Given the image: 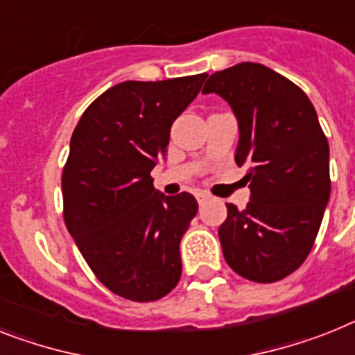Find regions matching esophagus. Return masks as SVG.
I'll return each mask as SVG.
<instances>
[{
	"mask_svg": "<svg viewBox=\"0 0 355 355\" xmlns=\"http://www.w3.org/2000/svg\"><path fill=\"white\" fill-rule=\"evenodd\" d=\"M211 198L209 193L205 191H198L196 193V200H198V204H204V202H207Z\"/></svg>",
	"mask_w": 355,
	"mask_h": 355,
	"instance_id": "esophagus-1",
	"label": "esophagus"
}]
</instances>
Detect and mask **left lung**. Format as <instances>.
Wrapping results in <instances>:
<instances>
[{
  "instance_id": "left-lung-1",
  "label": "left lung",
  "mask_w": 355,
  "mask_h": 355,
  "mask_svg": "<svg viewBox=\"0 0 355 355\" xmlns=\"http://www.w3.org/2000/svg\"><path fill=\"white\" fill-rule=\"evenodd\" d=\"M238 119L234 160L245 166L251 200L227 205L218 236L229 267L256 284H272L306 260L330 198L329 141L300 86L278 71L240 62L207 79Z\"/></svg>"
}]
</instances>
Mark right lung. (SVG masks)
<instances>
[{
  "instance_id": "add662e5",
  "label": "right lung",
  "mask_w": 355,
  "mask_h": 355,
  "mask_svg": "<svg viewBox=\"0 0 355 355\" xmlns=\"http://www.w3.org/2000/svg\"><path fill=\"white\" fill-rule=\"evenodd\" d=\"M205 77L112 86L71 135L61 178L64 223L101 284L132 302L160 300L182 274L180 240L198 204L189 193L164 196L150 173Z\"/></svg>"
}]
</instances>
